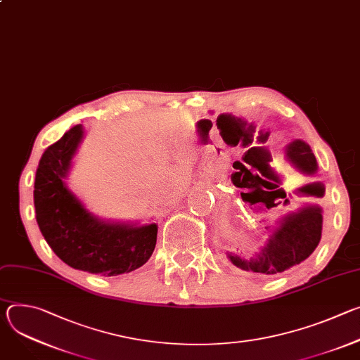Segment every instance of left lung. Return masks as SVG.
I'll return each mask as SVG.
<instances>
[{
  "label": "left lung",
  "instance_id": "8db88e82",
  "mask_svg": "<svg viewBox=\"0 0 360 360\" xmlns=\"http://www.w3.org/2000/svg\"><path fill=\"white\" fill-rule=\"evenodd\" d=\"M286 158L302 174L315 175L318 171V162L311 146L302 139H295L286 146ZM233 185L245 188L235 181V176ZM240 195L245 193L242 192ZM322 221L321 207L304 205L278 221L266 245L255 258L243 259L235 253H228V258L235 266L248 272L262 275L281 274L299 265L312 255L322 236Z\"/></svg>",
  "mask_w": 360,
  "mask_h": 360
}]
</instances>
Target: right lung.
<instances>
[{
	"label": "right lung",
	"mask_w": 360,
	"mask_h": 360,
	"mask_svg": "<svg viewBox=\"0 0 360 360\" xmlns=\"http://www.w3.org/2000/svg\"><path fill=\"white\" fill-rule=\"evenodd\" d=\"M82 138V125H75L42 153L34 184L37 224L68 266L102 276L132 272L150 258L158 226L105 222L85 210L65 184Z\"/></svg>",
	"instance_id": "1"
}]
</instances>
